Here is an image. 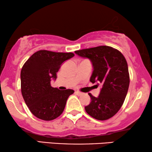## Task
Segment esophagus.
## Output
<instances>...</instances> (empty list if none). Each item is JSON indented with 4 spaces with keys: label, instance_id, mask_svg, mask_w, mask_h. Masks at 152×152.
<instances>
[{
    "label": "esophagus",
    "instance_id": "1",
    "mask_svg": "<svg viewBox=\"0 0 152 152\" xmlns=\"http://www.w3.org/2000/svg\"><path fill=\"white\" fill-rule=\"evenodd\" d=\"M75 93L77 95H82V94H83V93H82V92H80V91H75Z\"/></svg>",
    "mask_w": 152,
    "mask_h": 152
}]
</instances>
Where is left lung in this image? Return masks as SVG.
<instances>
[{
    "label": "left lung",
    "mask_w": 152,
    "mask_h": 152,
    "mask_svg": "<svg viewBox=\"0 0 152 152\" xmlns=\"http://www.w3.org/2000/svg\"><path fill=\"white\" fill-rule=\"evenodd\" d=\"M75 53L91 60L93 67L91 82L102 86L97 97L88 93L91 102L85 107L86 113L98 120L109 119L118 113L127 94L129 74L125 58L119 50L107 45Z\"/></svg>",
    "instance_id": "obj_1"
}]
</instances>
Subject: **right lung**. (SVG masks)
<instances>
[{
  "mask_svg": "<svg viewBox=\"0 0 152 152\" xmlns=\"http://www.w3.org/2000/svg\"><path fill=\"white\" fill-rule=\"evenodd\" d=\"M72 53L41 50L33 54L20 71V87L25 102L33 115L43 120H53L63 113L72 89L61 91L51 86L61 64L74 57Z\"/></svg>",
  "mask_w": 152,
  "mask_h": 152,
  "instance_id": "right-lung-1",
  "label": "right lung"
}]
</instances>
